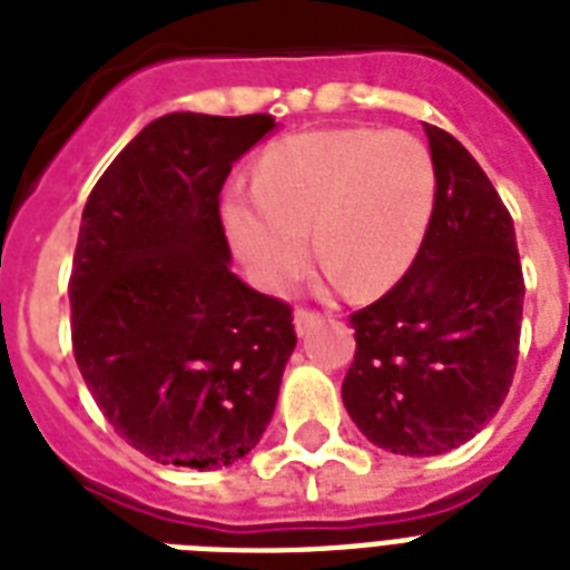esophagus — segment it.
Listing matches in <instances>:
<instances>
[{"label": "esophagus", "instance_id": "obj_1", "mask_svg": "<svg viewBox=\"0 0 570 570\" xmlns=\"http://www.w3.org/2000/svg\"><path fill=\"white\" fill-rule=\"evenodd\" d=\"M322 320L320 311H311V307H298L295 311V328H298V334H304V331H311L316 322Z\"/></svg>", "mask_w": 570, "mask_h": 570}]
</instances>
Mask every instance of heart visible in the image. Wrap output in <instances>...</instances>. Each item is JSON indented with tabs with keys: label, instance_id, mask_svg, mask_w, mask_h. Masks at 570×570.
<instances>
[{
	"label": "heart",
	"instance_id": "heart-1",
	"mask_svg": "<svg viewBox=\"0 0 570 570\" xmlns=\"http://www.w3.org/2000/svg\"><path fill=\"white\" fill-rule=\"evenodd\" d=\"M230 197L227 230L259 284L284 289L316 254L334 281L375 295L405 275L438 204V165L423 138L370 127L316 129L275 141Z\"/></svg>",
	"mask_w": 570,
	"mask_h": 570
}]
</instances>
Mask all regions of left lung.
Masks as SVG:
<instances>
[{"label": "left lung", "instance_id": "1", "mask_svg": "<svg viewBox=\"0 0 570 570\" xmlns=\"http://www.w3.org/2000/svg\"><path fill=\"white\" fill-rule=\"evenodd\" d=\"M438 204L402 281L348 316L343 402L381 450L441 455L470 441L512 387L523 272L512 215L461 141L425 124Z\"/></svg>", "mask_w": 570, "mask_h": 570}]
</instances>
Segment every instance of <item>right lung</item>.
Here are the masks:
<instances>
[{
  "instance_id": "add662e5",
  "label": "right lung",
  "mask_w": 570,
  "mask_h": 570,
  "mask_svg": "<svg viewBox=\"0 0 570 570\" xmlns=\"http://www.w3.org/2000/svg\"><path fill=\"white\" fill-rule=\"evenodd\" d=\"M272 115L171 111L88 195L70 334L102 416L147 459L224 468L257 446L295 348L293 307L230 272L222 186Z\"/></svg>"
}]
</instances>
